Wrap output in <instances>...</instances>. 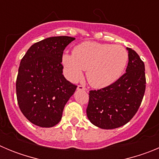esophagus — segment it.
<instances>
[{
  "label": "esophagus",
  "instance_id": "1",
  "mask_svg": "<svg viewBox=\"0 0 159 159\" xmlns=\"http://www.w3.org/2000/svg\"><path fill=\"white\" fill-rule=\"evenodd\" d=\"M77 89L78 90H80V91H85V90H87L86 89V88H85V87L84 86H83V85H78V87H77Z\"/></svg>",
  "mask_w": 159,
  "mask_h": 159
}]
</instances>
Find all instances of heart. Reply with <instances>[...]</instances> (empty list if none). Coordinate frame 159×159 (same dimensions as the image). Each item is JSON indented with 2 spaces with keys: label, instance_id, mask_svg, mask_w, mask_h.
<instances>
[{
  "label": "heart",
  "instance_id": "obj_1",
  "mask_svg": "<svg viewBox=\"0 0 159 159\" xmlns=\"http://www.w3.org/2000/svg\"><path fill=\"white\" fill-rule=\"evenodd\" d=\"M73 55L64 54L62 64L65 75L75 82L87 70V79L94 88L109 86L121 76L127 66L128 53L120 45L87 41L75 46Z\"/></svg>",
  "mask_w": 159,
  "mask_h": 159
}]
</instances>
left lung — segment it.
I'll use <instances>...</instances> for the list:
<instances>
[{"label": "left lung", "instance_id": "1", "mask_svg": "<svg viewBox=\"0 0 159 159\" xmlns=\"http://www.w3.org/2000/svg\"><path fill=\"white\" fill-rule=\"evenodd\" d=\"M126 72L112 84L91 90L87 107L90 122L102 129H115L134 117L146 90L145 65L134 50L127 48Z\"/></svg>", "mask_w": 159, "mask_h": 159}]
</instances>
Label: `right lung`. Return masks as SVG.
I'll return each mask as SVG.
<instances>
[{
	"mask_svg": "<svg viewBox=\"0 0 159 159\" xmlns=\"http://www.w3.org/2000/svg\"><path fill=\"white\" fill-rule=\"evenodd\" d=\"M75 38L53 36L32 44L21 59L16 78L19 107L28 120L41 127H54L77 86L63 75L64 50Z\"/></svg>",
	"mask_w": 159,
	"mask_h": 159,
	"instance_id": "add662e5",
	"label": "right lung"
}]
</instances>
